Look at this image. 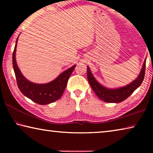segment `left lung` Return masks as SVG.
<instances>
[{
    "mask_svg": "<svg viewBox=\"0 0 153 153\" xmlns=\"http://www.w3.org/2000/svg\"><path fill=\"white\" fill-rule=\"evenodd\" d=\"M145 69H146V59L144 62L143 67L138 78L128 86L117 89H108L101 86L93 77L88 67L87 68V77L93 91L100 100L107 102H120L128 98L140 86L144 78Z\"/></svg>",
    "mask_w": 153,
    "mask_h": 153,
    "instance_id": "8db88e82",
    "label": "left lung"
}]
</instances>
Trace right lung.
<instances>
[{
  "mask_svg": "<svg viewBox=\"0 0 153 153\" xmlns=\"http://www.w3.org/2000/svg\"><path fill=\"white\" fill-rule=\"evenodd\" d=\"M17 40L13 53V66L16 77L17 86L22 93L32 101L39 105H47L59 99L63 94L69 77L76 65L63 72L57 78L48 84H38L30 82L23 76L15 61V51Z\"/></svg>",
  "mask_w": 153,
  "mask_h": 153,
  "instance_id": "add662e5",
  "label": "right lung"
}]
</instances>
